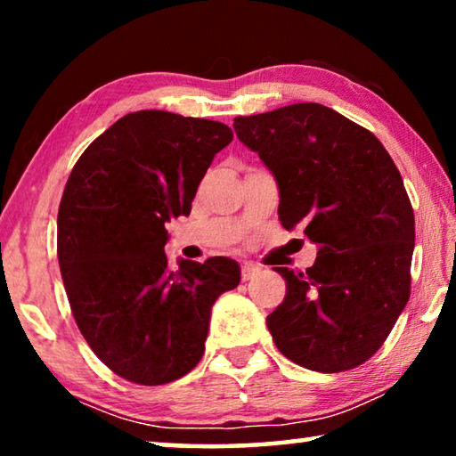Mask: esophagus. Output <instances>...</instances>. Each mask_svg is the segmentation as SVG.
<instances>
[{
	"mask_svg": "<svg viewBox=\"0 0 456 456\" xmlns=\"http://www.w3.org/2000/svg\"><path fill=\"white\" fill-rule=\"evenodd\" d=\"M259 272H261V269H259V267H256V265H243V267H241V277H243V281H249V280H253V277H256Z\"/></svg>",
	"mask_w": 456,
	"mask_h": 456,
	"instance_id": "1",
	"label": "esophagus"
}]
</instances>
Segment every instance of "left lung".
Returning <instances> with one entry per match:
<instances>
[{
    "instance_id": "left-lung-1",
    "label": "left lung",
    "mask_w": 456,
    "mask_h": 456,
    "mask_svg": "<svg viewBox=\"0 0 456 456\" xmlns=\"http://www.w3.org/2000/svg\"><path fill=\"white\" fill-rule=\"evenodd\" d=\"M233 128L280 187V221L318 245L267 328L285 358L344 372L372 358L411 297L414 211L382 142L328 106L302 102L237 117Z\"/></svg>"
}]
</instances>
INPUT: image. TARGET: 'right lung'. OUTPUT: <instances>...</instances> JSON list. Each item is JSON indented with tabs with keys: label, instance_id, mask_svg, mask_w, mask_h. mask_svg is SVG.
Masks as SVG:
<instances>
[{
	"label": "right lung",
	"instance_id": "obj_1",
	"mask_svg": "<svg viewBox=\"0 0 456 456\" xmlns=\"http://www.w3.org/2000/svg\"><path fill=\"white\" fill-rule=\"evenodd\" d=\"M223 122L130 112L104 130L68 176L58 209V261L74 320L92 352L125 380L160 386L205 352L211 307L239 285L233 259L171 267L165 223L191 213Z\"/></svg>",
	"mask_w": 456,
	"mask_h": 456
}]
</instances>
